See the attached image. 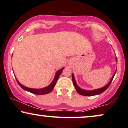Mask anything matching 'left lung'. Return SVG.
<instances>
[{"mask_svg":"<svg viewBox=\"0 0 128 128\" xmlns=\"http://www.w3.org/2000/svg\"><path fill=\"white\" fill-rule=\"evenodd\" d=\"M116 61H117V59H116ZM115 74H116V73H114V75L112 76V78H111V80H110V81L109 82V83H108L106 86H104V87L101 88L94 90H85L81 89L80 88H79V86H78V85L76 84L75 79H74V75H73V74H72V80H73V85H74V87H75L76 90L77 91V92H78L79 94H80V95H82V96H94V95L99 94L102 93V92H105V91L108 88V87H109V86H110V84H111V82H112L113 78H114V75H115Z\"/></svg>","mask_w":128,"mask_h":128,"instance_id":"1","label":"left lung"}]
</instances>
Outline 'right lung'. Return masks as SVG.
Returning <instances> with one entry per match:
<instances>
[{
	"label": "right lung",
	"mask_w": 128,
	"mask_h": 128,
	"mask_svg": "<svg viewBox=\"0 0 128 128\" xmlns=\"http://www.w3.org/2000/svg\"><path fill=\"white\" fill-rule=\"evenodd\" d=\"M64 68H62L61 69H60V70H58V71L56 73V74H55V78H54V79L53 80L52 82L50 84V85H49V86H46V87L43 88L35 89V88H28V87H26V86H23V85H22L21 84H20L18 81V80H17V79H16V80H17V83H18V84L20 86H21L22 88H23V90H24L27 91V92H32V93L35 94H38V95L46 94L49 93L50 92H52V90L54 89V86H55L57 80H58V78H59L60 75L61 74V73L62 72L63 69Z\"/></svg>",
	"instance_id": "right-lung-1"
}]
</instances>
